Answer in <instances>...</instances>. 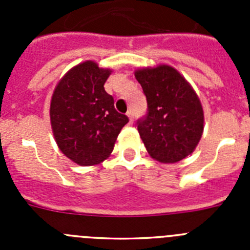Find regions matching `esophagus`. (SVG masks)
Returning a JSON list of instances; mask_svg holds the SVG:
<instances>
[{"instance_id": "esophagus-1", "label": "esophagus", "mask_w": 250, "mask_h": 250, "mask_svg": "<svg viewBox=\"0 0 250 250\" xmlns=\"http://www.w3.org/2000/svg\"><path fill=\"white\" fill-rule=\"evenodd\" d=\"M126 115H127V118H129V123H130V124L134 123V116H132V112L129 111Z\"/></svg>"}]
</instances>
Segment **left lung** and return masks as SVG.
<instances>
[{
  "instance_id": "obj_1",
  "label": "left lung",
  "mask_w": 250,
  "mask_h": 250,
  "mask_svg": "<svg viewBox=\"0 0 250 250\" xmlns=\"http://www.w3.org/2000/svg\"><path fill=\"white\" fill-rule=\"evenodd\" d=\"M147 101L138 131L154 160L174 164L195 150L204 130V111L191 85L169 65L136 68Z\"/></svg>"
}]
</instances>
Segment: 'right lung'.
I'll return each mask as SVG.
<instances>
[{"label":"right lung","mask_w":250,"mask_h":250,"mask_svg":"<svg viewBox=\"0 0 250 250\" xmlns=\"http://www.w3.org/2000/svg\"><path fill=\"white\" fill-rule=\"evenodd\" d=\"M111 68L87 60L70 68L57 83L50 104L54 138L65 156L92 167L111 155L115 141L127 123L104 89Z\"/></svg>","instance_id":"right-lung-1"}]
</instances>
